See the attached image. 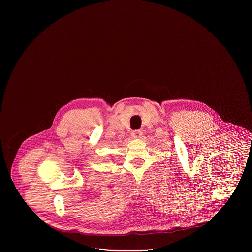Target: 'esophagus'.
I'll return each mask as SVG.
<instances>
[{
  "instance_id": "1",
  "label": "esophagus",
  "mask_w": 252,
  "mask_h": 252,
  "mask_svg": "<svg viewBox=\"0 0 252 252\" xmlns=\"http://www.w3.org/2000/svg\"><path fill=\"white\" fill-rule=\"evenodd\" d=\"M141 135H142V131L141 130H134V131H132V136L134 138H140Z\"/></svg>"
}]
</instances>
